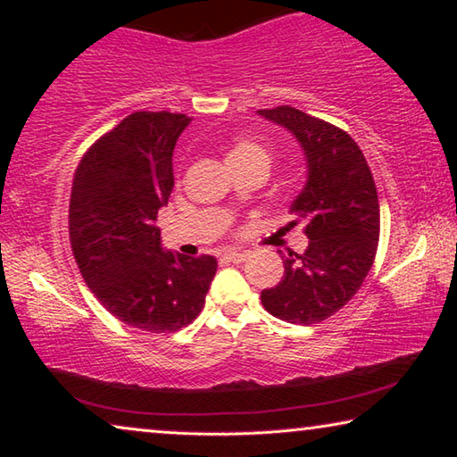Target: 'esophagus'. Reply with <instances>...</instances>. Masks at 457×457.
Masks as SVG:
<instances>
[{
  "label": "esophagus",
  "mask_w": 457,
  "mask_h": 457,
  "mask_svg": "<svg viewBox=\"0 0 457 457\" xmlns=\"http://www.w3.org/2000/svg\"><path fill=\"white\" fill-rule=\"evenodd\" d=\"M226 262H231V264H242V262L247 258L245 252H226L221 256Z\"/></svg>",
  "instance_id": "obj_1"
}]
</instances>
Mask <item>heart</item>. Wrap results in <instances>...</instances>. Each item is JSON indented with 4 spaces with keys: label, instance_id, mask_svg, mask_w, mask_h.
Returning <instances> with one entry per match:
<instances>
[{
    "label": "heart",
    "instance_id": "heart-1",
    "mask_svg": "<svg viewBox=\"0 0 457 457\" xmlns=\"http://www.w3.org/2000/svg\"><path fill=\"white\" fill-rule=\"evenodd\" d=\"M250 157L268 159L266 146L256 143V141H247V138H239V141L231 145L228 159H250Z\"/></svg>",
    "mask_w": 457,
    "mask_h": 457
}]
</instances>
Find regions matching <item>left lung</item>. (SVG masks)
Returning <instances> with one entry per match:
<instances>
[{"instance_id":"1","label":"left lung","mask_w":457,"mask_h":457,"mask_svg":"<svg viewBox=\"0 0 457 457\" xmlns=\"http://www.w3.org/2000/svg\"><path fill=\"white\" fill-rule=\"evenodd\" d=\"M258 114L296 137L308 169L284 228L303 223L308 247L282 256L284 278L260 298L276 319L314 324L349 303L375 262L381 215L373 173L343 129L288 104Z\"/></svg>"}]
</instances>
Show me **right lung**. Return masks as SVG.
<instances>
[{"label":"right lung","instance_id":"add662e5","mask_svg":"<svg viewBox=\"0 0 457 457\" xmlns=\"http://www.w3.org/2000/svg\"><path fill=\"white\" fill-rule=\"evenodd\" d=\"M189 122L167 111L129 114L84 153L74 173V260L98 303L133 328L187 327L218 270L213 256L165 252L154 226L173 189L175 143Z\"/></svg>","mask_w":457,"mask_h":457}]
</instances>
